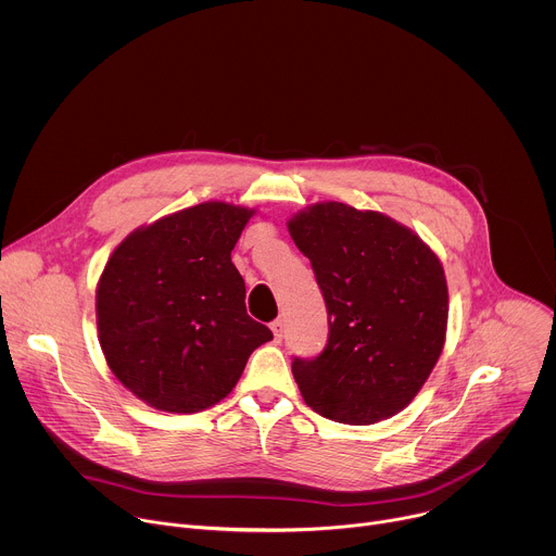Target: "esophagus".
<instances>
[{
    "label": "esophagus",
    "instance_id": "obj_1",
    "mask_svg": "<svg viewBox=\"0 0 556 556\" xmlns=\"http://www.w3.org/2000/svg\"><path fill=\"white\" fill-rule=\"evenodd\" d=\"M270 330H273V334H275V341L279 343L281 337H283V324H281V319L273 321V324H270Z\"/></svg>",
    "mask_w": 556,
    "mask_h": 556
}]
</instances>
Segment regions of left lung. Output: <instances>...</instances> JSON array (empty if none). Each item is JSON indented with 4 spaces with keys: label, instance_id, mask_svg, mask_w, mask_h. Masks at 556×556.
Returning a JSON list of instances; mask_svg holds the SVG:
<instances>
[{
    "label": "left lung",
    "instance_id": "8db88e82",
    "mask_svg": "<svg viewBox=\"0 0 556 556\" xmlns=\"http://www.w3.org/2000/svg\"><path fill=\"white\" fill-rule=\"evenodd\" d=\"M328 307V345L294 358L312 412L376 425L403 412L433 371L448 321L438 255L405 224L343 202H316L288 219Z\"/></svg>",
    "mask_w": 556,
    "mask_h": 556
}]
</instances>
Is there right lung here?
<instances>
[{
    "label": "right lung",
    "instance_id": "1",
    "mask_svg": "<svg viewBox=\"0 0 556 556\" xmlns=\"http://www.w3.org/2000/svg\"><path fill=\"white\" fill-rule=\"evenodd\" d=\"M255 208L202 202L138 226L97 283L99 343L112 374L157 412L217 405L273 332L247 314L230 251Z\"/></svg>",
    "mask_w": 556,
    "mask_h": 556
}]
</instances>
